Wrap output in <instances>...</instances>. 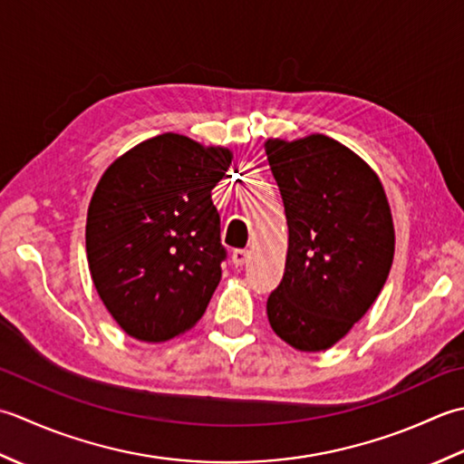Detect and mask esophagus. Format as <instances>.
I'll use <instances>...</instances> for the list:
<instances>
[{
    "label": "esophagus",
    "instance_id": "esophagus-1",
    "mask_svg": "<svg viewBox=\"0 0 464 464\" xmlns=\"http://www.w3.org/2000/svg\"><path fill=\"white\" fill-rule=\"evenodd\" d=\"M248 258H250V252L248 250H234L232 252V262H234V266H244L246 262H248Z\"/></svg>",
    "mask_w": 464,
    "mask_h": 464
}]
</instances>
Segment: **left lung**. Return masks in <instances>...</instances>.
<instances>
[{"instance_id":"8db88e82","label":"left lung","mask_w":464,"mask_h":464,"mask_svg":"<svg viewBox=\"0 0 464 464\" xmlns=\"http://www.w3.org/2000/svg\"><path fill=\"white\" fill-rule=\"evenodd\" d=\"M288 224L285 276L268 323L300 353L343 340L381 295L394 258V224L381 178L340 141L310 134L264 141Z\"/></svg>"}]
</instances>
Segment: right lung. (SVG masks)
<instances>
[{
	"label": "right lung",
	"instance_id": "obj_1",
	"mask_svg": "<svg viewBox=\"0 0 464 464\" xmlns=\"http://www.w3.org/2000/svg\"><path fill=\"white\" fill-rule=\"evenodd\" d=\"M230 164L232 150L168 131L100 178L86 222L90 274L131 338L164 343L206 312L226 258L212 188Z\"/></svg>",
	"mask_w": 464,
	"mask_h": 464
}]
</instances>
